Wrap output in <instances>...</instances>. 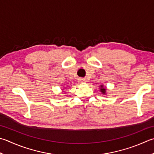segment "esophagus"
<instances>
[{
  "mask_svg": "<svg viewBox=\"0 0 154 154\" xmlns=\"http://www.w3.org/2000/svg\"><path fill=\"white\" fill-rule=\"evenodd\" d=\"M79 83H84V82H85V79H83V78H79Z\"/></svg>",
  "mask_w": 154,
  "mask_h": 154,
  "instance_id": "1",
  "label": "esophagus"
}]
</instances>
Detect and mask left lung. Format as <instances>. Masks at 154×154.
Returning <instances> with one entry per match:
<instances>
[{"label": "left lung", "mask_w": 154, "mask_h": 154, "mask_svg": "<svg viewBox=\"0 0 154 154\" xmlns=\"http://www.w3.org/2000/svg\"><path fill=\"white\" fill-rule=\"evenodd\" d=\"M103 85H101V89H101V92L102 93H104V94H105V90H106V89H105V88H103Z\"/></svg>", "instance_id": "8db88e82"}]
</instances>
